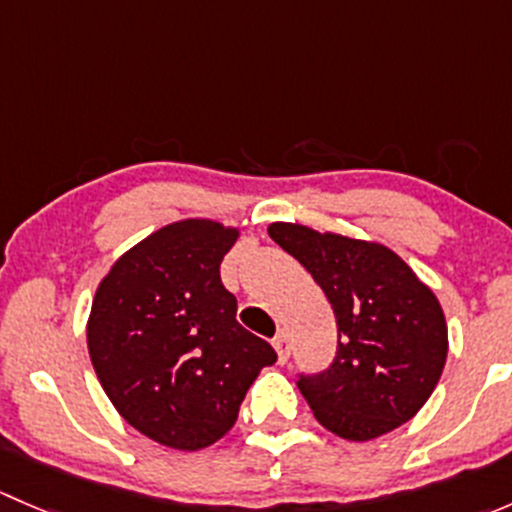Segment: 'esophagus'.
<instances>
[{
    "mask_svg": "<svg viewBox=\"0 0 512 512\" xmlns=\"http://www.w3.org/2000/svg\"><path fill=\"white\" fill-rule=\"evenodd\" d=\"M272 347L277 349V356H280V361H282V364H285V361L289 359V349H292V347H289V339H287V334H285V332H280V334H277V337L272 339Z\"/></svg>",
    "mask_w": 512,
    "mask_h": 512,
    "instance_id": "34e87169",
    "label": "esophagus"
}]
</instances>
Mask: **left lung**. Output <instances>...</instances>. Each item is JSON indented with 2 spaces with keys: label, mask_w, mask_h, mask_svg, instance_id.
Returning a JSON list of instances; mask_svg holds the SVG:
<instances>
[{
  "label": "left lung",
  "mask_w": 512,
  "mask_h": 512,
  "mask_svg": "<svg viewBox=\"0 0 512 512\" xmlns=\"http://www.w3.org/2000/svg\"><path fill=\"white\" fill-rule=\"evenodd\" d=\"M267 232L314 277L337 317L332 364L297 374L314 418L347 441H371L414 418L448 354L436 294L379 242L292 223H272Z\"/></svg>",
  "instance_id": "1"
}]
</instances>
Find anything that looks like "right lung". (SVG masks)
I'll return each instance as SVG.
<instances>
[{
	"instance_id": "obj_1",
	"label": "right lung",
	"mask_w": 512,
	"mask_h": 512,
	"mask_svg": "<svg viewBox=\"0 0 512 512\" xmlns=\"http://www.w3.org/2000/svg\"><path fill=\"white\" fill-rule=\"evenodd\" d=\"M235 227L180 220L111 267L96 289L86 337L103 391L143 436L178 451L213 446L237 421L260 369L277 361L235 319L220 280Z\"/></svg>"
}]
</instances>
